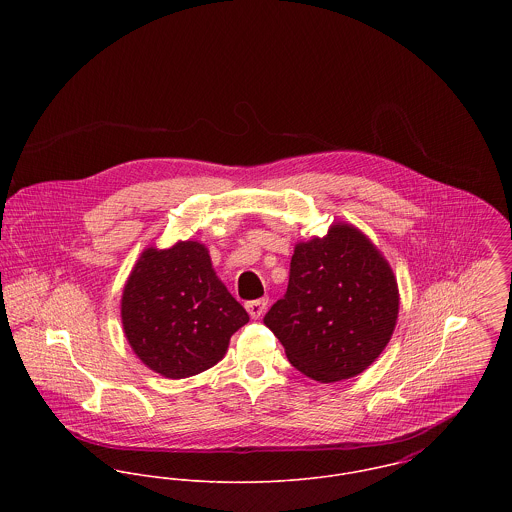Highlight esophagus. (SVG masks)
I'll return each mask as SVG.
<instances>
[{
	"label": "esophagus",
	"mask_w": 512,
	"mask_h": 512,
	"mask_svg": "<svg viewBox=\"0 0 512 512\" xmlns=\"http://www.w3.org/2000/svg\"><path fill=\"white\" fill-rule=\"evenodd\" d=\"M266 307H268V297H260V299H254V301H248V303H246V311L250 313L252 319L262 317L264 311H266Z\"/></svg>",
	"instance_id": "esophagus-1"
}]
</instances>
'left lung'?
<instances>
[{
	"label": "left lung",
	"instance_id": "1",
	"mask_svg": "<svg viewBox=\"0 0 512 512\" xmlns=\"http://www.w3.org/2000/svg\"><path fill=\"white\" fill-rule=\"evenodd\" d=\"M392 268L365 234L337 222L293 250L288 292L264 317L288 361L319 382L361 374L388 345L398 319Z\"/></svg>",
	"mask_w": 512,
	"mask_h": 512
}]
</instances>
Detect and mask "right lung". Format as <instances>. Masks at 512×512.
<instances>
[{"label": "right lung", "instance_id": "obj_1", "mask_svg": "<svg viewBox=\"0 0 512 512\" xmlns=\"http://www.w3.org/2000/svg\"><path fill=\"white\" fill-rule=\"evenodd\" d=\"M248 319L201 242L147 248L124 286L126 339L140 361L165 378H187L217 365Z\"/></svg>", "mask_w": 512, "mask_h": 512}]
</instances>
